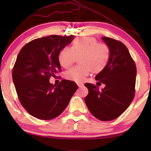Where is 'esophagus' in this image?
I'll return each instance as SVG.
<instances>
[{
	"mask_svg": "<svg viewBox=\"0 0 151 151\" xmlns=\"http://www.w3.org/2000/svg\"><path fill=\"white\" fill-rule=\"evenodd\" d=\"M77 86L79 87H81V86H84V84H82V83H77Z\"/></svg>",
	"mask_w": 151,
	"mask_h": 151,
	"instance_id": "1",
	"label": "esophagus"
}]
</instances>
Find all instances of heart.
<instances>
[{"label": "heart", "mask_w": 151, "mask_h": 151, "mask_svg": "<svg viewBox=\"0 0 151 151\" xmlns=\"http://www.w3.org/2000/svg\"><path fill=\"white\" fill-rule=\"evenodd\" d=\"M78 57L80 65L66 71L64 76L68 80L81 82L91 70L98 73L105 68L110 58V50L108 45L98 42L94 37L77 38L70 48H62L58 55V61L64 68H68Z\"/></svg>", "instance_id": "heart-1"}]
</instances>
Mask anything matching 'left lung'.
Wrapping results in <instances>:
<instances>
[{
	"label": "left lung",
	"instance_id": "obj_1",
	"mask_svg": "<svg viewBox=\"0 0 151 151\" xmlns=\"http://www.w3.org/2000/svg\"><path fill=\"white\" fill-rule=\"evenodd\" d=\"M110 50L108 64L95 77L97 85L101 81L105 87L99 90L90 83L85 104L91 114L101 121L116 119L127 109L135 95L136 67L127 47L120 41L102 37Z\"/></svg>",
	"mask_w": 151,
	"mask_h": 151
}]
</instances>
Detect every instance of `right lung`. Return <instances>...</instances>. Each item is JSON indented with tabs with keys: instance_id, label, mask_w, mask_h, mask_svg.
<instances>
[{
	"instance_id": "obj_1",
	"label": "right lung",
	"mask_w": 151,
	"mask_h": 151,
	"mask_svg": "<svg viewBox=\"0 0 151 151\" xmlns=\"http://www.w3.org/2000/svg\"><path fill=\"white\" fill-rule=\"evenodd\" d=\"M74 36L50 35L26 44L17 57L13 69V80L22 106L32 116L50 120L58 116L68 105L78 86L63 79L53 85L61 66L58 55L70 44Z\"/></svg>"
}]
</instances>
